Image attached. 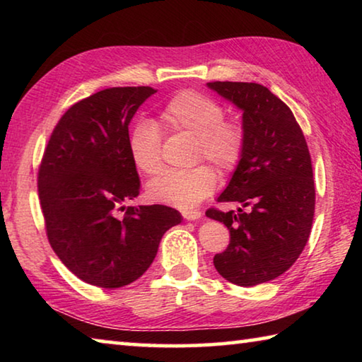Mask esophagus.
<instances>
[{
	"label": "esophagus",
	"instance_id": "1",
	"mask_svg": "<svg viewBox=\"0 0 362 362\" xmlns=\"http://www.w3.org/2000/svg\"><path fill=\"white\" fill-rule=\"evenodd\" d=\"M183 218L187 220H198L201 217V211L198 209H188V211H182Z\"/></svg>",
	"mask_w": 362,
	"mask_h": 362
}]
</instances>
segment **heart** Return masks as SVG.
Returning a JSON list of instances; mask_svg holds the SVG:
<instances>
[{
  "mask_svg": "<svg viewBox=\"0 0 362 362\" xmlns=\"http://www.w3.org/2000/svg\"><path fill=\"white\" fill-rule=\"evenodd\" d=\"M225 112L212 97L198 90H179L159 113L170 131L194 134V156L206 158L220 173H231L241 163L246 148V131L240 121L223 118ZM127 150L134 166L145 175L163 169L161 131L150 119H139L127 136ZM217 185V174L207 164L182 173H164L148 183V196L159 203L192 207L207 198Z\"/></svg>",
  "mask_w": 362,
  "mask_h": 362,
  "instance_id": "heart-1",
  "label": "heart"
}]
</instances>
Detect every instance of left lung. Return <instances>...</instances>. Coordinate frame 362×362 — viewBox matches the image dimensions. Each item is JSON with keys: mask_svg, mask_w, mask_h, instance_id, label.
Returning <instances> with one entry per match:
<instances>
[{"mask_svg": "<svg viewBox=\"0 0 362 362\" xmlns=\"http://www.w3.org/2000/svg\"><path fill=\"white\" fill-rule=\"evenodd\" d=\"M211 89L243 110L246 148L218 203L249 206L209 207L206 216L230 231V244L214 265L238 286L278 278L302 254L315 217V180L308 145L292 110L257 83L212 81Z\"/></svg>", "mask_w": 362, "mask_h": 362, "instance_id": "8db88e82", "label": "left lung"}]
</instances>
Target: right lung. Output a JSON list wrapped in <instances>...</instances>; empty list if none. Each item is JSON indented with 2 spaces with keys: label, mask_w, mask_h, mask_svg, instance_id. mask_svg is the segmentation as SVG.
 I'll list each match as a JSON object with an SVG mask.
<instances>
[{
  "label": "right lung",
  "mask_w": 362,
  "mask_h": 362,
  "mask_svg": "<svg viewBox=\"0 0 362 362\" xmlns=\"http://www.w3.org/2000/svg\"><path fill=\"white\" fill-rule=\"evenodd\" d=\"M155 93L150 86L108 88L76 102L54 127L40 164L49 244L73 274L103 289L142 276L164 233L182 220L163 204L124 207L140 193L129 122Z\"/></svg>",
  "instance_id": "obj_1"
}]
</instances>
